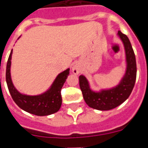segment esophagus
<instances>
[{
    "instance_id": "34e87169",
    "label": "esophagus",
    "mask_w": 148,
    "mask_h": 148,
    "mask_svg": "<svg viewBox=\"0 0 148 148\" xmlns=\"http://www.w3.org/2000/svg\"><path fill=\"white\" fill-rule=\"evenodd\" d=\"M72 72L74 73V74H78L80 73V69L77 65H74L73 67H72Z\"/></svg>"
}]
</instances>
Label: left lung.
I'll return each mask as SVG.
<instances>
[{
	"label": "left lung",
	"mask_w": 148,
	"mask_h": 148,
	"mask_svg": "<svg viewBox=\"0 0 148 148\" xmlns=\"http://www.w3.org/2000/svg\"><path fill=\"white\" fill-rule=\"evenodd\" d=\"M118 35L123 42L127 56V69L120 84L114 88L94 92L90 89L85 77H79V84L85 102L88 106L98 110H110L119 106L131 94L137 77V64L134 49L128 37L121 32Z\"/></svg>",
	"instance_id": "8db88e82"
}]
</instances>
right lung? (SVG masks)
I'll use <instances>...</instances> for the list:
<instances>
[{
  "label": "right lung",
  "instance_id": "1",
  "mask_svg": "<svg viewBox=\"0 0 148 148\" xmlns=\"http://www.w3.org/2000/svg\"><path fill=\"white\" fill-rule=\"evenodd\" d=\"M11 55L12 50L7 63L6 82L9 92L14 102L21 109L36 116H47L56 112L61 106V88L70 74V69L64 71L56 77L50 89L44 94L36 96L25 95L17 91L11 82L10 74Z\"/></svg>",
  "mask_w": 148,
  "mask_h": 148
}]
</instances>
